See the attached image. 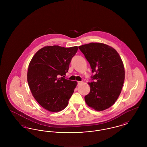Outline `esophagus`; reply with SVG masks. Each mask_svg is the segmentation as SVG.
I'll return each mask as SVG.
<instances>
[{"label": "esophagus", "instance_id": "1", "mask_svg": "<svg viewBox=\"0 0 147 147\" xmlns=\"http://www.w3.org/2000/svg\"><path fill=\"white\" fill-rule=\"evenodd\" d=\"M77 83H78V85H79L82 84V83H83V82H79V81H78V82H77Z\"/></svg>", "mask_w": 147, "mask_h": 147}]
</instances>
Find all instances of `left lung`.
Segmentation results:
<instances>
[{
    "label": "left lung",
    "instance_id": "left-lung-1",
    "mask_svg": "<svg viewBox=\"0 0 147 147\" xmlns=\"http://www.w3.org/2000/svg\"><path fill=\"white\" fill-rule=\"evenodd\" d=\"M90 65L92 72L90 92L85 96L86 104L98 111L110 107L117 100L125 80L123 63L118 52L101 43L79 46Z\"/></svg>",
    "mask_w": 147,
    "mask_h": 147
}]
</instances>
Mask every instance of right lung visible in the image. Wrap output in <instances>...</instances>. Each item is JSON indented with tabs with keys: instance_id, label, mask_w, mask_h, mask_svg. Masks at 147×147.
<instances>
[{
	"instance_id": "add662e5",
	"label": "right lung",
	"mask_w": 147,
	"mask_h": 147,
	"mask_svg": "<svg viewBox=\"0 0 147 147\" xmlns=\"http://www.w3.org/2000/svg\"><path fill=\"white\" fill-rule=\"evenodd\" d=\"M77 51V46H46L35 53L29 63L27 76L30 89L37 102L50 112L64 109L74 92L77 82L63 76L68 71Z\"/></svg>"
}]
</instances>
